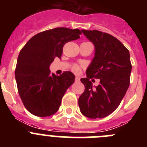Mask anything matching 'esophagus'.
I'll return each mask as SVG.
<instances>
[{
	"label": "esophagus",
	"instance_id": "34e87169",
	"mask_svg": "<svg viewBox=\"0 0 147 147\" xmlns=\"http://www.w3.org/2000/svg\"><path fill=\"white\" fill-rule=\"evenodd\" d=\"M75 81H76V82H80V76H76V77H75Z\"/></svg>",
	"mask_w": 147,
	"mask_h": 147
}]
</instances>
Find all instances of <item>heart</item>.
I'll return each mask as SVG.
<instances>
[{
    "label": "heart",
    "mask_w": 147,
    "mask_h": 147,
    "mask_svg": "<svg viewBox=\"0 0 147 147\" xmlns=\"http://www.w3.org/2000/svg\"><path fill=\"white\" fill-rule=\"evenodd\" d=\"M82 67H83L82 65L74 64L72 65V67H71V70H72L74 73H80Z\"/></svg>",
    "instance_id": "heart-1"
}]
</instances>
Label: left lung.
Segmentation results:
<instances>
[{
    "label": "left lung",
    "instance_id": "obj_1",
    "mask_svg": "<svg viewBox=\"0 0 147 147\" xmlns=\"http://www.w3.org/2000/svg\"><path fill=\"white\" fill-rule=\"evenodd\" d=\"M82 32L95 45V57L87 69V78L81 79L85 91L79 98L83 115L102 119L117 108L129 86L132 65L128 49L117 38L98 30ZM100 80L92 88L90 78Z\"/></svg>",
    "mask_w": 147,
    "mask_h": 147
}]
</instances>
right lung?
Masks as SVG:
<instances>
[{"mask_svg":"<svg viewBox=\"0 0 147 147\" xmlns=\"http://www.w3.org/2000/svg\"><path fill=\"white\" fill-rule=\"evenodd\" d=\"M80 29L55 28L37 34L20 51L15 67L18 93L26 108L33 115L46 117L59 108L66 90L75 76L64 71L51 74L49 66L60 58L65 44L80 38Z\"/></svg>","mask_w":147,"mask_h":147,"instance_id":"obj_1","label":"right lung"}]
</instances>
